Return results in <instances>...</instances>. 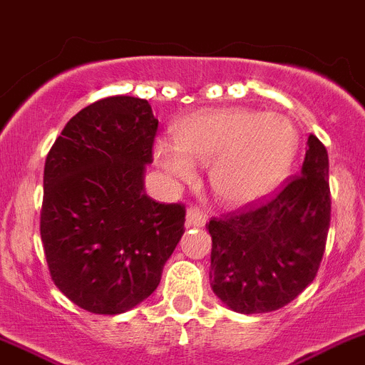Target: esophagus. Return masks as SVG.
Here are the masks:
<instances>
[{
	"mask_svg": "<svg viewBox=\"0 0 365 365\" xmlns=\"http://www.w3.org/2000/svg\"><path fill=\"white\" fill-rule=\"evenodd\" d=\"M207 223V216L200 207L187 209V227H203Z\"/></svg>",
	"mask_w": 365,
	"mask_h": 365,
	"instance_id": "34e87169",
	"label": "esophagus"
}]
</instances>
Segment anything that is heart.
<instances>
[{
  "instance_id": "obj_1",
  "label": "heart",
  "mask_w": 365,
  "mask_h": 365,
  "mask_svg": "<svg viewBox=\"0 0 365 365\" xmlns=\"http://www.w3.org/2000/svg\"><path fill=\"white\" fill-rule=\"evenodd\" d=\"M160 140L155 158L180 182L196 176L194 163L209 165L210 189L227 205H247L270 194L286 178L299 148L290 118L279 113L225 108L192 113Z\"/></svg>"
}]
</instances>
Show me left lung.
I'll return each instance as SVG.
<instances>
[{"instance_id":"left-lung-1","label":"left lung","mask_w":365,"mask_h":365,"mask_svg":"<svg viewBox=\"0 0 365 365\" xmlns=\"http://www.w3.org/2000/svg\"><path fill=\"white\" fill-rule=\"evenodd\" d=\"M328 175V151L309 135L301 173L275 196L207 223L210 284L230 309L275 312L315 279L331 221Z\"/></svg>"}]
</instances>
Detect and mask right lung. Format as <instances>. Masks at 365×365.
Wrapping results in <instances>:
<instances>
[{
    "label": "right lung",
    "mask_w": 365,
    "mask_h": 365,
    "mask_svg": "<svg viewBox=\"0 0 365 365\" xmlns=\"http://www.w3.org/2000/svg\"><path fill=\"white\" fill-rule=\"evenodd\" d=\"M158 120L117 95L70 118L44 162L41 240L53 284L73 304L117 315L148 299L182 240L185 207L144 192Z\"/></svg>",
    "instance_id": "add662e5"
}]
</instances>
